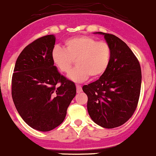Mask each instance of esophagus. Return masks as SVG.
Instances as JSON below:
<instances>
[{
	"instance_id": "esophagus-1",
	"label": "esophagus",
	"mask_w": 156,
	"mask_h": 156,
	"mask_svg": "<svg viewBox=\"0 0 156 156\" xmlns=\"http://www.w3.org/2000/svg\"><path fill=\"white\" fill-rule=\"evenodd\" d=\"M76 92H77V93H80V92H82V87L81 86H80V85H76Z\"/></svg>"
}]
</instances>
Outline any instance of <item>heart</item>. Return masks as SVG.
Masks as SVG:
<instances>
[{
    "instance_id": "heart-1",
    "label": "heart",
    "mask_w": 156,
    "mask_h": 156,
    "mask_svg": "<svg viewBox=\"0 0 156 156\" xmlns=\"http://www.w3.org/2000/svg\"><path fill=\"white\" fill-rule=\"evenodd\" d=\"M54 64L61 73H68L74 61L76 67L68 74L73 81L80 83L99 78L110 65L112 48L104 41H98L87 35L72 37L64 42V50L55 48L51 52Z\"/></svg>"
}]
</instances>
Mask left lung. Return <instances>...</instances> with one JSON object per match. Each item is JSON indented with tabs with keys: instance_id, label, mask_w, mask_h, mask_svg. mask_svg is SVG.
Returning <instances> with one entry per match:
<instances>
[{
	"instance_id": "1",
	"label": "left lung",
	"mask_w": 156,
	"mask_h": 156,
	"mask_svg": "<svg viewBox=\"0 0 156 156\" xmlns=\"http://www.w3.org/2000/svg\"><path fill=\"white\" fill-rule=\"evenodd\" d=\"M104 35L112 48V60L98 80L85 85L87 110L92 121L104 128L123 125L133 115L141 89V67L130 48L115 35Z\"/></svg>"
}]
</instances>
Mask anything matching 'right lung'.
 <instances>
[{
	"label": "right lung",
	"mask_w": 156,
	"mask_h": 156,
	"mask_svg": "<svg viewBox=\"0 0 156 156\" xmlns=\"http://www.w3.org/2000/svg\"><path fill=\"white\" fill-rule=\"evenodd\" d=\"M53 35L37 38L22 51L12 76L11 94L18 113L35 130L46 132L64 121L76 95L74 83L54 65Z\"/></svg>",
	"instance_id": "right-lung-1"
}]
</instances>
